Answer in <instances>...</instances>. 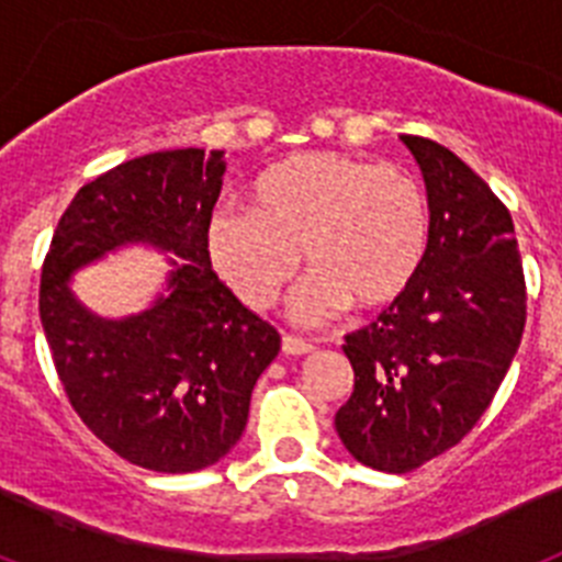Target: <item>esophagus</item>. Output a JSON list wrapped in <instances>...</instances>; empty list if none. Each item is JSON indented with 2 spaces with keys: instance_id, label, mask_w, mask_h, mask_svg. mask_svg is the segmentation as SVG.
<instances>
[{
  "instance_id": "1",
  "label": "esophagus",
  "mask_w": 562,
  "mask_h": 562,
  "mask_svg": "<svg viewBox=\"0 0 562 562\" xmlns=\"http://www.w3.org/2000/svg\"><path fill=\"white\" fill-rule=\"evenodd\" d=\"M281 349H284V355H310L315 346L306 340H301V337H295V335H284V340H281Z\"/></svg>"
}]
</instances>
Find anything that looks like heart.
I'll return each mask as SVG.
<instances>
[{
  "label": "heart",
  "instance_id": "1",
  "mask_svg": "<svg viewBox=\"0 0 562 562\" xmlns=\"http://www.w3.org/2000/svg\"><path fill=\"white\" fill-rule=\"evenodd\" d=\"M205 245L213 270L252 312L276 304L297 272V252L310 272L297 315L374 312L414 286L428 258L430 207L405 168L301 151L258 173L250 213H213Z\"/></svg>",
  "mask_w": 562,
  "mask_h": 562
}]
</instances>
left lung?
<instances>
[{"label": "left lung", "instance_id": "obj_1", "mask_svg": "<svg viewBox=\"0 0 562 562\" xmlns=\"http://www.w3.org/2000/svg\"><path fill=\"white\" fill-rule=\"evenodd\" d=\"M428 186V258L400 301L346 335L355 391L335 414L360 464L411 473L459 445L520 346L526 281L513 216L473 168L402 134Z\"/></svg>", "mask_w": 562, "mask_h": 562}]
</instances>
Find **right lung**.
<instances>
[{
	"label": "right lung",
	"mask_w": 562,
	"mask_h": 562,
	"mask_svg": "<svg viewBox=\"0 0 562 562\" xmlns=\"http://www.w3.org/2000/svg\"><path fill=\"white\" fill-rule=\"evenodd\" d=\"M222 151L134 157L76 193L44 256L38 315L69 405L109 450L154 473L216 464L247 425L250 394L281 335L211 270L205 231ZM126 240L187 261L143 316L103 322L68 292L72 269Z\"/></svg>",
	"instance_id": "1"
}]
</instances>
